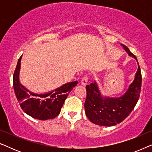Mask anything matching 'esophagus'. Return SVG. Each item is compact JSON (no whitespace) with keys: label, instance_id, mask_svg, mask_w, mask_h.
<instances>
[{"label":"esophagus","instance_id":"34e87169","mask_svg":"<svg viewBox=\"0 0 152 152\" xmlns=\"http://www.w3.org/2000/svg\"><path fill=\"white\" fill-rule=\"evenodd\" d=\"M87 83H88V77L84 76V77L82 79V80H81V84L83 85V86H86Z\"/></svg>","mask_w":152,"mask_h":152}]
</instances>
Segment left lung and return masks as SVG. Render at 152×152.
<instances>
[{"instance_id":"1","label":"left lung","mask_w":152,"mask_h":152,"mask_svg":"<svg viewBox=\"0 0 152 152\" xmlns=\"http://www.w3.org/2000/svg\"><path fill=\"white\" fill-rule=\"evenodd\" d=\"M130 57L138 59L126 45L121 44ZM134 80L124 94L119 97H105L102 95L95 81L87 85L86 99L84 103L85 113L91 122L97 125L111 126L123 121L131 113L140 97L142 75L138 62Z\"/></svg>"}]
</instances>
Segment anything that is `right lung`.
I'll use <instances>...</instances> for the list:
<instances>
[{"mask_svg":"<svg viewBox=\"0 0 152 152\" xmlns=\"http://www.w3.org/2000/svg\"><path fill=\"white\" fill-rule=\"evenodd\" d=\"M18 60L13 76L14 90L17 100L25 113L37 120H46L53 119L60 113L63 104L68 94L78 82H69L44 94L31 92L19 81L20 60Z\"/></svg>","mask_w":152,"mask_h":152,"instance_id":"add662e5","label":"right lung"}]
</instances>
